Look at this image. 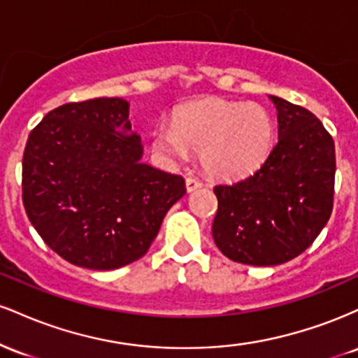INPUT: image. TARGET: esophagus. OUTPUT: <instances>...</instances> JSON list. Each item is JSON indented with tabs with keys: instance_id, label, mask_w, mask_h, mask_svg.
<instances>
[{
	"instance_id": "1",
	"label": "esophagus",
	"mask_w": 358,
	"mask_h": 358,
	"mask_svg": "<svg viewBox=\"0 0 358 358\" xmlns=\"http://www.w3.org/2000/svg\"><path fill=\"white\" fill-rule=\"evenodd\" d=\"M185 187H187V192H195L199 190V188H202V182L196 178H193V176H188L187 180H185Z\"/></svg>"
}]
</instances>
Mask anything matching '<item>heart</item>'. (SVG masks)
I'll list each match as a JSON object with an SVG mask.
<instances>
[{"instance_id":"1","label":"heart","mask_w":358,"mask_h":358,"mask_svg":"<svg viewBox=\"0 0 358 358\" xmlns=\"http://www.w3.org/2000/svg\"><path fill=\"white\" fill-rule=\"evenodd\" d=\"M274 126L256 102L210 99L176 110L171 124L151 133L155 151L171 165H183L202 151V165L215 178H239L264 163L273 150Z\"/></svg>"}]
</instances>
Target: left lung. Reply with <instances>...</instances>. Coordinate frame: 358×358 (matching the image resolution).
<instances>
[{"mask_svg": "<svg viewBox=\"0 0 358 358\" xmlns=\"http://www.w3.org/2000/svg\"><path fill=\"white\" fill-rule=\"evenodd\" d=\"M269 99L278 110V145L254 173L213 188V242L224 256L249 266L299 256L334 208V139L310 110L278 96Z\"/></svg>", "mask_w": 358, "mask_h": 358, "instance_id": "obj_1", "label": "left lung"}]
</instances>
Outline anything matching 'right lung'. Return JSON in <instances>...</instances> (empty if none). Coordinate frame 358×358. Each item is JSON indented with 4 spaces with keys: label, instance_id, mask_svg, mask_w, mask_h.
<instances>
[{
    "label": "right lung",
    "instance_id": "add662e5",
    "mask_svg": "<svg viewBox=\"0 0 358 358\" xmlns=\"http://www.w3.org/2000/svg\"><path fill=\"white\" fill-rule=\"evenodd\" d=\"M129 102L97 97L50 110L23 155V205L35 231L73 266L117 269L141 259L185 180L143 163Z\"/></svg>",
    "mask_w": 358,
    "mask_h": 358
}]
</instances>
